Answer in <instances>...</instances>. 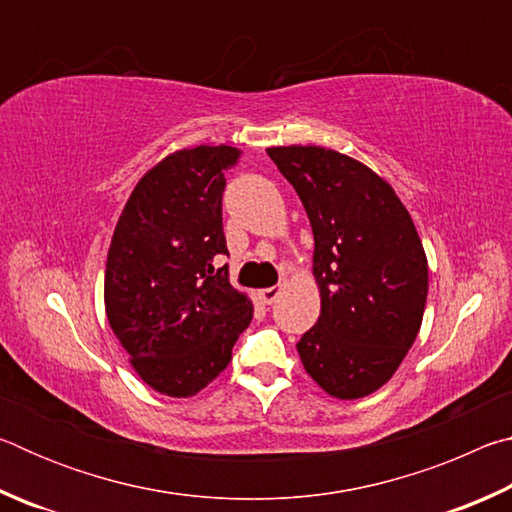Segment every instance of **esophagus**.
<instances>
[{
  "label": "esophagus",
  "instance_id": "1",
  "mask_svg": "<svg viewBox=\"0 0 512 512\" xmlns=\"http://www.w3.org/2000/svg\"><path fill=\"white\" fill-rule=\"evenodd\" d=\"M280 293H282L280 287H268V289L259 291V298H262V302H266V305H273V302L277 300V296H280Z\"/></svg>",
  "mask_w": 512,
  "mask_h": 512
}]
</instances>
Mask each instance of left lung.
Wrapping results in <instances>:
<instances>
[{
  "label": "left lung",
  "instance_id": "1",
  "mask_svg": "<svg viewBox=\"0 0 512 512\" xmlns=\"http://www.w3.org/2000/svg\"><path fill=\"white\" fill-rule=\"evenodd\" d=\"M296 189L314 230L320 316L298 341L309 377L339 400L375 393L420 332L429 268L393 187L323 146L266 149Z\"/></svg>",
  "mask_w": 512,
  "mask_h": 512
}]
</instances>
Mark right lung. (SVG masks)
Returning a JSON list of instances; mask_svg holds the SVG:
<instances>
[{
    "label": "right lung",
    "mask_w": 512,
    "mask_h": 512,
    "mask_svg": "<svg viewBox=\"0 0 512 512\" xmlns=\"http://www.w3.org/2000/svg\"><path fill=\"white\" fill-rule=\"evenodd\" d=\"M235 146H196L164 158L135 185L106 262V314L137 375L153 391L192 397L219 377L253 302L214 262L223 235L225 169Z\"/></svg>",
    "instance_id": "add662e5"
}]
</instances>
